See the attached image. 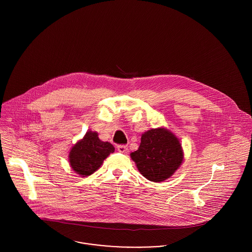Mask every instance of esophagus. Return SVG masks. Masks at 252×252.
I'll use <instances>...</instances> for the list:
<instances>
[{
    "label": "esophagus",
    "instance_id": "34e87169",
    "mask_svg": "<svg viewBox=\"0 0 252 252\" xmlns=\"http://www.w3.org/2000/svg\"><path fill=\"white\" fill-rule=\"evenodd\" d=\"M117 150H118L119 152L126 153L127 150H128V147H127V145H125V144H118V145H117Z\"/></svg>",
    "mask_w": 252,
    "mask_h": 252
}]
</instances>
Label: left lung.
Returning a JSON list of instances; mask_svg holds the SVG:
<instances>
[{
    "mask_svg": "<svg viewBox=\"0 0 252 252\" xmlns=\"http://www.w3.org/2000/svg\"><path fill=\"white\" fill-rule=\"evenodd\" d=\"M145 179L160 182L169 179L180 166L183 152L179 139L164 128L151 129L142 136L138 150L131 153Z\"/></svg>",
    "mask_w": 252,
    "mask_h": 252,
    "instance_id": "8db88e82",
    "label": "left lung"
}]
</instances>
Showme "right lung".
Masks as SVG:
<instances>
[{
	"label": "right lung",
	"instance_id": "right-lung-1",
	"mask_svg": "<svg viewBox=\"0 0 252 252\" xmlns=\"http://www.w3.org/2000/svg\"><path fill=\"white\" fill-rule=\"evenodd\" d=\"M113 151L112 144L102 142L98 133L88 131L82 140L72 146L69 160L72 170L76 174L87 177L97 171Z\"/></svg>",
	"mask_w": 252,
	"mask_h": 252
}]
</instances>
